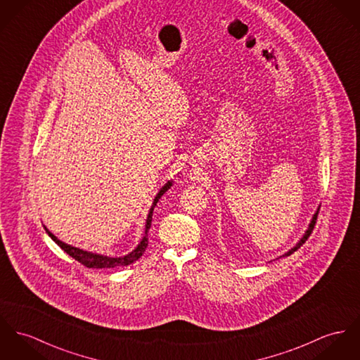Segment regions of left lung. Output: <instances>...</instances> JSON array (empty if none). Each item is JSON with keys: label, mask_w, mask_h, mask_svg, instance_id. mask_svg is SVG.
<instances>
[{"label": "left lung", "mask_w": 360, "mask_h": 360, "mask_svg": "<svg viewBox=\"0 0 360 360\" xmlns=\"http://www.w3.org/2000/svg\"><path fill=\"white\" fill-rule=\"evenodd\" d=\"M318 211H319V210H316V212L314 214V217H312V219H311V223L308 224V229L305 230L304 236L302 237V240H300V241H299V243H297V244H296L293 248L289 249V250H288L285 255H282V256H289V255H292L293 252H296V250L300 248V247L304 244L305 241L308 240V237L311 236V233H312V230H314V226H315V223H316V218H318Z\"/></svg>", "instance_id": "left-lung-1"}]
</instances>
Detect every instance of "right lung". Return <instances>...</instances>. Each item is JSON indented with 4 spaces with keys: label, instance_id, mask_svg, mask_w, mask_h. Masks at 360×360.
I'll list each match as a JSON object with an SVG mask.
<instances>
[{
    "label": "right lung",
    "instance_id": "add662e5",
    "mask_svg": "<svg viewBox=\"0 0 360 360\" xmlns=\"http://www.w3.org/2000/svg\"><path fill=\"white\" fill-rule=\"evenodd\" d=\"M171 185H172V181H168L166 185L159 191V193L156 194V197H155V200L152 202V207L149 210L148 218H146L145 234H143L141 243L137 245V248L134 249L133 252H130L129 255H126V256L110 257V256H104V255H98V253H93V252H87V250H83V249L75 248L72 245H68V244L60 241L55 234H52L46 227H45V230L49 234V237L55 241L60 248L63 249L64 252H67L71 257H74L75 260H78L79 263H82L83 266H86L89 269H113V267H119V266H129V264L134 263L136 260H139V257L142 256V253L145 252L146 247H148V231L150 229L155 205L158 204L160 197L171 188Z\"/></svg>",
    "mask_w": 360,
    "mask_h": 360
}]
</instances>
